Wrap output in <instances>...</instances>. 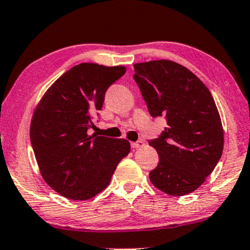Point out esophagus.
Instances as JSON below:
<instances>
[{"label":"esophagus","mask_w":250,"mask_h":250,"mask_svg":"<svg viewBox=\"0 0 250 250\" xmlns=\"http://www.w3.org/2000/svg\"><path fill=\"white\" fill-rule=\"evenodd\" d=\"M144 145H145V143H144V140H138V142L131 144L132 148H140V147H143Z\"/></svg>","instance_id":"obj_1"}]
</instances>
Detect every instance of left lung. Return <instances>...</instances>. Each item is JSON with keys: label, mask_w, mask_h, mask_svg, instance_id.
<instances>
[{"label": "left lung", "mask_w": 250, "mask_h": 250, "mask_svg": "<svg viewBox=\"0 0 250 250\" xmlns=\"http://www.w3.org/2000/svg\"><path fill=\"white\" fill-rule=\"evenodd\" d=\"M133 78L149 114L167 122L159 138L148 142L159 154L149 180L168 195L189 194L206 181L224 151L215 102L206 85L175 62L137 63Z\"/></svg>", "instance_id": "obj_1"}]
</instances>
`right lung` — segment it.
Here are the masks:
<instances>
[{
  "instance_id": "right-lung-1",
  "label": "right lung",
  "mask_w": 250,
  "mask_h": 250,
  "mask_svg": "<svg viewBox=\"0 0 250 250\" xmlns=\"http://www.w3.org/2000/svg\"><path fill=\"white\" fill-rule=\"evenodd\" d=\"M126 67L82 63L64 72L44 93L32 114L30 140L41 174L71 200H89L110 184L130 153L126 139L87 133L105 92Z\"/></svg>"
}]
</instances>
